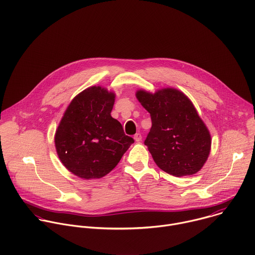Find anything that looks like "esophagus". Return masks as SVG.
<instances>
[{
  "label": "esophagus",
  "mask_w": 255,
  "mask_h": 255,
  "mask_svg": "<svg viewBox=\"0 0 255 255\" xmlns=\"http://www.w3.org/2000/svg\"><path fill=\"white\" fill-rule=\"evenodd\" d=\"M134 139H135L136 142H140V141L142 140V135H141L140 133H136V134L134 135Z\"/></svg>",
  "instance_id": "1"
}]
</instances>
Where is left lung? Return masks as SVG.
I'll list each match as a JSON object with an SVG mask.
<instances>
[{
	"label": "left lung",
	"mask_w": 255,
	"mask_h": 255,
	"mask_svg": "<svg viewBox=\"0 0 255 255\" xmlns=\"http://www.w3.org/2000/svg\"><path fill=\"white\" fill-rule=\"evenodd\" d=\"M136 97L151 116L144 144L157 166L177 177L198 172L208 158L211 137L192 102L172 88L155 94L140 90Z\"/></svg>",
	"instance_id": "left-lung-1"
}]
</instances>
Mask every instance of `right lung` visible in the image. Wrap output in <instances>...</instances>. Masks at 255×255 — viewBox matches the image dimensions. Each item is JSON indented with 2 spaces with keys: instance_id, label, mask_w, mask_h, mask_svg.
Listing matches in <instances>:
<instances>
[{
  "instance_id": "add662e5",
  "label": "right lung",
  "mask_w": 255,
  "mask_h": 255,
  "mask_svg": "<svg viewBox=\"0 0 255 255\" xmlns=\"http://www.w3.org/2000/svg\"><path fill=\"white\" fill-rule=\"evenodd\" d=\"M114 98V93L101 87L84 90L72 100L57 129L58 156L80 178L105 176L134 143L111 116Z\"/></svg>"
}]
</instances>
